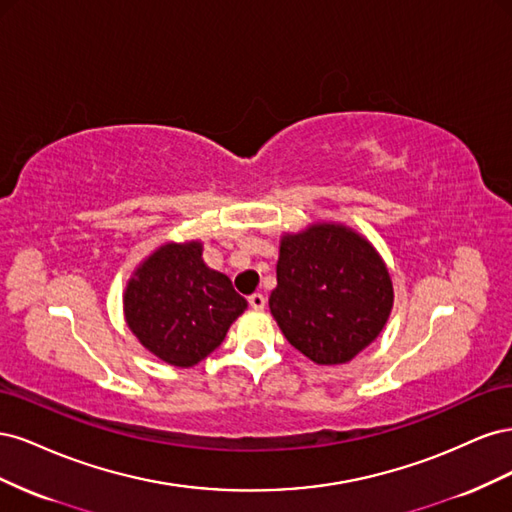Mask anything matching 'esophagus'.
Returning <instances> with one entry per match:
<instances>
[{
  "instance_id": "esophagus-1",
  "label": "esophagus",
  "mask_w": 512,
  "mask_h": 512,
  "mask_svg": "<svg viewBox=\"0 0 512 512\" xmlns=\"http://www.w3.org/2000/svg\"><path fill=\"white\" fill-rule=\"evenodd\" d=\"M250 307L252 309H265V303H267V299H265V294H260V292H254V294H250Z\"/></svg>"
}]
</instances>
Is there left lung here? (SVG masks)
<instances>
[{
  "instance_id": "1",
  "label": "left lung",
  "mask_w": 512,
  "mask_h": 512,
  "mask_svg": "<svg viewBox=\"0 0 512 512\" xmlns=\"http://www.w3.org/2000/svg\"><path fill=\"white\" fill-rule=\"evenodd\" d=\"M269 307L290 346L318 365H342L389 320L391 275L359 232L312 224L282 237Z\"/></svg>"
}]
</instances>
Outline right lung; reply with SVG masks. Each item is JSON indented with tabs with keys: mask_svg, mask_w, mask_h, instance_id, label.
Instances as JSON below:
<instances>
[{
	"mask_svg": "<svg viewBox=\"0 0 512 512\" xmlns=\"http://www.w3.org/2000/svg\"><path fill=\"white\" fill-rule=\"evenodd\" d=\"M247 307L220 271L203 260V243H166L134 271L123 294L130 331L168 365L192 367L218 348Z\"/></svg>",
	"mask_w": 512,
	"mask_h": 512,
	"instance_id": "1",
	"label": "right lung"
}]
</instances>
